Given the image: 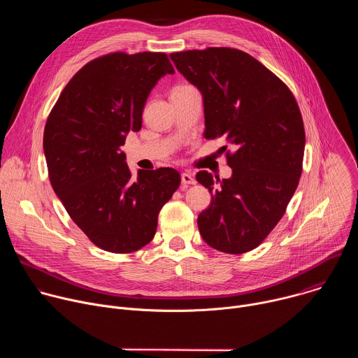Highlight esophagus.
Wrapping results in <instances>:
<instances>
[{"instance_id": "1", "label": "esophagus", "mask_w": 358, "mask_h": 358, "mask_svg": "<svg viewBox=\"0 0 358 358\" xmlns=\"http://www.w3.org/2000/svg\"><path fill=\"white\" fill-rule=\"evenodd\" d=\"M181 182L188 185V184H195V178L191 173H182L181 174Z\"/></svg>"}]
</instances>
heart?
I'll list each match as a JSON object with an SVG mask.
<instances>
[{
    "instance_id": "obj_1",
    "label": "heart",
    "mask_w": 358,
    "mask_h": 358,
    "mask_svg": "<svg viewBox=\"0 0 358 358\" xmlns=\"http://www.w3.org/2000/svg\"><path fill=\"white\" fill-rule=\"evenodd\" d=\"M177 87H184V86H177Z\"/></svg>"
}]
</instances>
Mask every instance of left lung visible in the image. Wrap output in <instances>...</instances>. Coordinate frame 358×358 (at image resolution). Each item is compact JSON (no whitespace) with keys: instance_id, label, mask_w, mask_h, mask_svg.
<instances>
[{"instance_id":"8db88e82","label":"left lung","mask_w":358,"mask_h":358,"mask_svg":"<svg viewBox=\"0 0 358 358\" xmlns=\"http://www.w3.org/2000/svg\"><path fill=\"white\" fill-rule=\"evenodd\" d=\"M170 58L202 93L203 137H225L234 148L227 151L229 178L196 173L213 194L211 206L198 215L199 234L217 250L249 252L280 221L301 176L306 136L296 99L275 73L235 48Z\"/></svg>"}]
</instances>
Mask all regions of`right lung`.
Returning a JSON list of instances; mask_svg holds the SVG:
<instances>
[{"label":"right lung","instance_id":"1","mask_svg":"<svg viewBox=\"0 0 358 358\" xmlns=\"http://www.w3.org/2000/svg\"><path fill=\"white\" fill-rule=\"evenodd\" d=\"M174 68L163 52H113L86 64L62 90L43 131L55 194L72 221L100 249L131 253L155 238L159 213L181 182L170 167L140 170L122 151L141 129L145 100Z\"/></svg>","mask_w":358,"mask_h":358}]
</instances>
